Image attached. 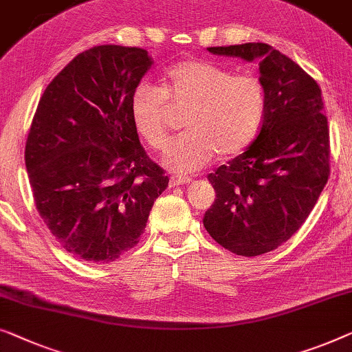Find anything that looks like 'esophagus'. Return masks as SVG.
<instances>
[{
  "instance_id": "esophagus-1",
  "label": "esophagus",
  "mask_w": 352,
  "mask_h": 352,
  "mask_svg": "<svg viewBox=\"0 0 352 352\" xmlns=\"http://www.w3.org/2000/svg\"><path fill=\"white\" fill-rule=\"evenodd\" d=\"M192 179L190 177H181V176H171L170 177V187H176L181 184H188Z\"/></svg>"
}]
</instances>
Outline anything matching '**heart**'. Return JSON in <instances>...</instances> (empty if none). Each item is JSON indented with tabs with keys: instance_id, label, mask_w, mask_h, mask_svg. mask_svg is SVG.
Listing matches in <instances>:
<instances>
[{
	"instance_id": "obj_1",
	"label": "heart",
	"mask_w": 352,
	"mask_h": 352,
	"mask_svg": "<svg viewBox=\"0 0 352 352\" xmlns=\"http://www.w3.org/2000/svg\"><path fill=\"white\" fill-rule=\"evenodd\" d=\"M166 101L187 106L182 129L171 142L164 165L177 175H190L210 164L216 152L227 159L243 152L261 130L265 89L252 74H236L206 60H184L168 68L160 85L141 84L130 100L131 120L151 147L168 142Z\"/></svg>"
}]
</instances>
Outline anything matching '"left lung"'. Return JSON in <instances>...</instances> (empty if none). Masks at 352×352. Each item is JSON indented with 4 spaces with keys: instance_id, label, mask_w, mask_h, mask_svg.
<instances>
[{
    "instance_id": "1",
    "label": "left lung",
    "mask_w": 352,
    "mask_h": 352,
    "mask_svg": "<svg viewBox=\"0 0 352 352\" xmlns=\"http://www.w3.org/2000/svg\"><path fill=\"white\" fill-rule=\"evenodd\" d=\"M208 52L258 62L267 103L256 140L208 175L216 201L203 226L236 256H261L303 226L327 184L330 144L322 96L311 76L268 44Z\"/></svg>"
}]
</instances>
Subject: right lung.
<instances>
[{
  "mask_svg": "<svg viewBox=\"0 0 352 352\" xmlns=\"http://www.w3.org/2000/svg\"><path fill=\"white\" fill-rule=\"evenodd\" d=\"M152 66L147 50L96 45L41 96L25 166L39 216L73 256L109 263L136 246L168 176L142 149L130 100Z\"/></svg>",
  "mask_w": 352,
  "mask_h": 352,
  "instance_id": "obj_1",
  "label": "right lung"
}]
</instances>
